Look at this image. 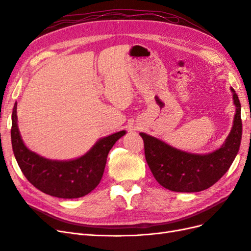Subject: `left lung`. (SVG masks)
I'll list each match as a JSON object with an SVG mask.
<instances>
[{"label":"left lung","mask_w":251,"mask_h":251,"mask_svg":"<svg viewBox=\"0 0 251 251\" xmlns=\"http://www.w3.org/2000/svg\"><path fill=\"white\" fill-rule=\"evenodd\" d=\"M230 91L235 107L231 131L221 148L211 153H188L149 134L139 133L149 168L159 184L178 193L201 192L214 185L229 170L242 139L241 103L235 91L232 88Z\"/></svg>","instance_id":"1"}]
</instances>
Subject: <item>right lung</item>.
<instances>
[{
  "mask_svg": "<svg viewBox=\"0 0 251 251\" xmlns=\"http://www.w3.org/2000/svg\"><path fill=\"white\" fill-rule=\"evenodd\" d=\"M17 102L12 111L11 143L14 157L27 180L41 192L63 199L80 198L100 184L107 157L115 142L126 135L120 131L98 139L85 155L70 160H51L30 151L18 126Z\"/></svg>",
  "mask_w": 251,
  "mask_h": 251,
  "instance_id": "1",
  "label": "right lung"
}]
</instances>
